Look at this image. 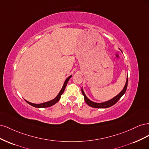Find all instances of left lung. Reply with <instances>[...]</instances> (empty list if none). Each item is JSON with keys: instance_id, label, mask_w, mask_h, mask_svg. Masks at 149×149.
Instances as JSON below:
<instances>
[{"instance_id": "1", "label": "left lung", "mask_w": 149, "mask_h": 149, "mask_svg": "<svg viewBox=\"0 0 149 149\" xmlns=\"http://www.w3.org/2000/svg\"><path fill=\"white\" fill-rule=\"evenodd\" d=\"M127 83H128V76H127V81H126V83L124 86V89L122 90V91L117 95L116 97H114L113 99L112 100L104 102H102V103H96V102H94L91 101H90L89 99L86 97V96L85 95V94L84 93V91H83V89H81V91H82V94H83V96L84 97V100L85 102H86V104L88 105H89V106H91L92 107H94V108H107V107H109L112 106H113L114 104L118 102L120 97L124 95V94L125 93L126 89H127Z\"/></svg>"}]
</instances>
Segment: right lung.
Here are the masks:
<instances>
[{
  "instance_id": "obj_1",
  "label": "right lung",
  "mask_w": 149,
  "mask_h": 149,
  "mask_svg": "<svg viewBox=\"0 0 149 149\" xmlns=\"http://www.w3.org/2000/svg\"><path fill=\"white\" fill-rule=\"evenodd\" d=\"M71 76H70L68 78L65 80V83H64V84H63V88H62V89H61V91H60L59 94H58V96H57L55 99H53V100L48 101V102H44V103H42V104H33V103L30 102H29V101H26V100H25V101H26V102H27L28 104H29L30 105L32 106H33V107H38V108L48 107H50V106L54 105L55 103H56L58 101L60 100V97H61V94H62L63 93V92H64V91H65V88H66V84H67L68 82L69 79L71 78Z\"/></svg>"
}]
</instances>
